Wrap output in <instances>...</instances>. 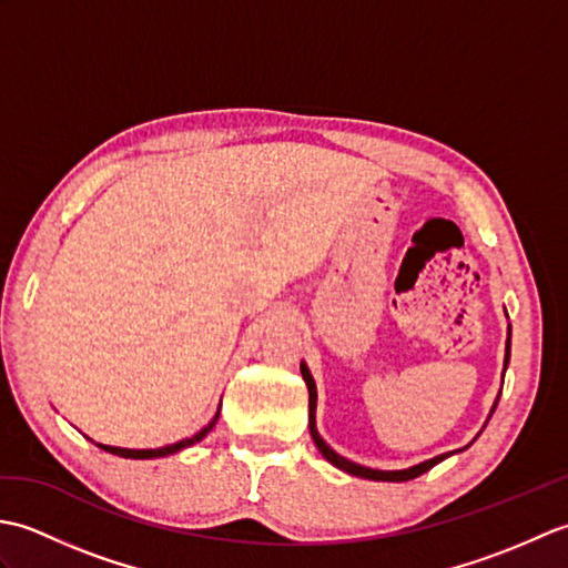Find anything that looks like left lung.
Listing matches in <instances>:
<instances>
[{
    "mask_svg": "<svg viewBox=\"0 0 568 568\" xmlns=\"http://www.w3.org/2000/svg\"><path fill=\"white\" fill-rule=\"evenodd\" d=\"M508 361H510V339H508V348H505V366H508ZM300 371H303V378H305L307 390H310V434H312V439H315V444H317V449L322 452V456L327 458L329 464H334L336 468H342V470H346V474H352V476L371 478V480H413V478L425 474V470H429L432 466H437L439 462H444L446 456H452V452H449V454H442V456H434V458H429V462L417 464V466L405 468V470H378V468H368V466H361V464L348 462V458L336 454V452L332 449V446L320 437L317 425H315V407H317V388H315V381H312V376H310V371H307L305 364H300ZM496 407H498V403L493 405V413H496Z\"/></svg>",
    "mask_w": 568,
    "mask_h": 568,
    "instance_id": "8db88e82",
    "label": "left lung"
}]
</instances>
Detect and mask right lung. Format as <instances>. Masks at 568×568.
<instances>
[{"label":"right lung","instance_id":"obj_1","mask_svg":"<svg viewBox=\"0 0 568 568\" xmlns=\"http://www.w3.org/2000/svg\"><path fill=\"white\" fill-rule=\"evenodd\" d=\"M216 417H220V413H216ZM216 417H214V419L210 422V425L204 427L202 432H197L195 437L183 439V442H178V444H168V446H161V449H122V446H104V444H100V446H102L104 452L116 454V456H124V458H155V456H168V454H175V452H180V449H185V446H190V444L200 442L202 437H207V432L214 427Z\"/></svg>","mask_w":568,"mask_h":568}]
</instances>
